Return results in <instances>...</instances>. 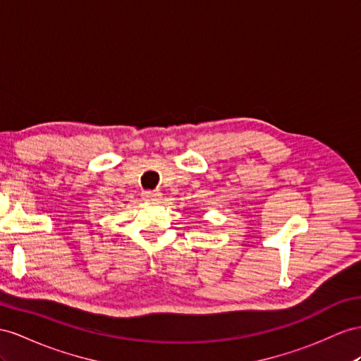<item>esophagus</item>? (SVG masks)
Returning a JSON list of instances; mask_svg holds the SVG:
<instances>
[{"mask_svg":"<svg viewBox=\"0 0 361 361\" xmlns=\"http://www.w3.org/2000/svg\"><path fill=\"white\" fill-rule=\"evenodd\" d=\"M161 197V193L159 190H149L143 193V200L145 201H159Z\"/></svg>","mask_w":361,"mask_h":361,"instance_id":"34e87169","label":"esophagus"}]
</instances>
